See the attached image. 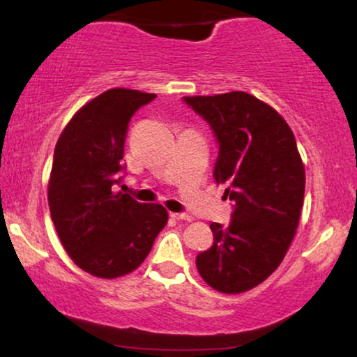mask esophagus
<instances>
[{"instance_id": "34e87169", "label": "esophagus", "mask_w": 357, "mask_h": 357, "mask_svg": "<svg viewBox=\"0 0 357 357\" xmlns=\"http://www.w3.org/2000/svg\"><path fill=\"white\" fill-rule=\"evenodd\" d=\"M170 218H174V219H182V221H192V218L188 216L187 213H170Z\"/></svg>"}]
</instances>
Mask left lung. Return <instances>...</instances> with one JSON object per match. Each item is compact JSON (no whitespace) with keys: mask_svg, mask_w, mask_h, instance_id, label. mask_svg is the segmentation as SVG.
Wrapping results in <instances>:
<instances>
[{"mask_svg":"<svg viewBox=\"0 0 357 357\" xmlns=\"http://www.w3.org/2000/svg\"><path fill=\"white\" fill-rule=\"evenodd\" d=\"M219 146L213 177L226 183L229 226L213 222L211 248L197 257L199 275L226 294L265 281L294 238L305 192L296 138L275 109L247 92L183 97Z\"/></svg>","mask_w":357,"mask_h":357,"instance_id":"8db88e82","label":"left lung"}]
</instances>
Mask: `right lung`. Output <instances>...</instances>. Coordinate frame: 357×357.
I'll return each mask as SVG.
<instances>
[{"label":"right lung","instance_id":"obj_1","mask_svg":"<svg viewBox=\"0 0 357 357\" xmlns=\"http://www.w3.org/2000/svg\"><path fill=\"white\" fill-rule=\"evenodd\" d=\"M155 94L110 89L82 107L63 130L53 154L48 206L58 237L77 266L99 278L136 270L167 224L162 204L115 193L123 164L126 128Z\"/></svg>","mask_w":357,"mask_h":357}]
</instances>
